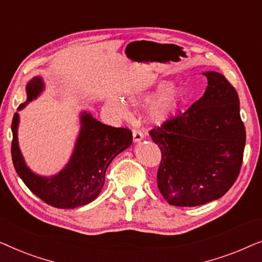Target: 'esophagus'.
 Wrapping results in <instances>:
<instances>
[{
	"label": "esophagus",
	"mask_w": 262,
	"mask_h": 262,
	"mask_svg": "<svg viewBox=\"0 0 262 262\" xmlns=\"http://www.w3.org/2000/svg\"><path fill=\"white\" fill-rule=\"evenodd\" d=\"M132 136H134V142L135 143L141 142L142 139L144 138V135H143V132L139 131V130H134V131H132Z\"/></svg>",
	"instance_id": "34e87169"
}]
</instances>
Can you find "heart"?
<instances>
[{
    "label": "heart",
    "mask_w": 262,
    "mask_h": 262,
    "mask_svg": "<svg viewBox=\"0 0 262 262\" xmlns=\"http://www.w3.org/2000/svg\"><path fill=\"white\" fill-rule=\"evenodd\" d=\"M168 87V82L161 81L155 84H148L144 87H141L135 91L128 92L125 95L126 102L128 105L134 107H142L145 106L154 101L157 96L160 99L154 103L149 112V119L152 123H163L164 120L168 119L171 113L174 112L175 108L179 106V103L184 99V89L179 85H171ZM106 106L111 112L116 114L120 119H126L128 117V110L126 103L123 100L117 98V96H111L106 100Z\"/></svg>",
    "instance_id": "b5f03b06"
}]
</instances>
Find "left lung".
<instances>
[{
  "instance_id": "obj_1",
  "label": "left lung",
  "mask_w": 262,
  "mask_h": 262,
  "mask_svg": "<svg viewBox=\"0 0 262 262\" xmlns=\"http://www.w3.org/2000/svg\"><path fill=\"white\" fill-rule=\"evenodd\" d=\"M203 75L207 87L202 98L150 131L162 154L157 186L174 206H198L221 198L242 166L246 128L237 93L222 74Z\"/></svg>"
}]
</instances>
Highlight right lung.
I'll return each instance as SVG.
<instances>
[{
    "label": "right lung",
    "instance_id": "obj_1",
    "mask_svg": "<svg viewBox=\"0 0 262 262\" xmlns=\"http://www.w3.org/2000/svg\"><path fill=\"white\" fill-rule=\"evenodd\" d=\"M44 88L41 76L31 78L26 85V102L21 103L17 111L37 99ZM19 123V113H15L12 121L14 168L32 193L58 209H75L92 203L101 192L110 163L132 143V132L128 128L108 126L83 111L80 114L81 128L69 162L56 175L41 177L25 162L17 141Z\"/></svg>",
    "mask_w": 262,
    "mask_h": 262
}]
</instances>
